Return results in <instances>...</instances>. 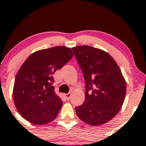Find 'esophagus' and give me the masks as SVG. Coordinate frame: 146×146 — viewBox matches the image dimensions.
<instances>
[{
    "label": "esophagus",
    "instance_id": "esophagus-1",
    "mask_svg": "<svg viewBox=\"0 0 146 146\" xmlns=\"http://www.w3.org/2000/svg\"><path fill=\"white\" fill-rule=\"evenodd\" d=\"M71 92H68V94H64V96H65V98L66 99H69L70 97H71Z\"/></svg>",
    "mask_w": 146,
    "mask_h": 146
}]
</instances>
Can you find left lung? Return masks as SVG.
Here are the masks:
<instances>
[{
    "label": "left lung",
    "instance_id": "1",
    "mask_svg": "<svg viewBox=\"0 0 146 146\" xmlns=\"http://www.w3.org/2000/svg\"><path fill=\"white\" fill-rule=\"evenodd\" d=\"M72 50L86 84L85 101L75 108L77 115L90 125L106 123L118 113L125 98L126 85L120 68L100 49L82 45Z\"/></svg>",
    "mask_w": 146,
    "mask_h": 146
}]
</instances>
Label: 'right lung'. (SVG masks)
Listing matches in <instances>:
<instances>
[{
	"instance_id": "1",
	"label": "right lung",
	"mask_w": 146,
	"mask_h": 146,
	"mask_svg": "<svg viewBox=\"0 0 146 146\" xmlns=\"http://www.w3.org/2000/svg\"><path fill=\"white\" fill-rule=\"evenodd\" d=\"M73 56L71 48L56 46L35 52L26 60L17 72L13 90L14 103L24 119L42 125L57 117L63 102L52 86L53 75Z\"/></svg>"
}]
</instances>
